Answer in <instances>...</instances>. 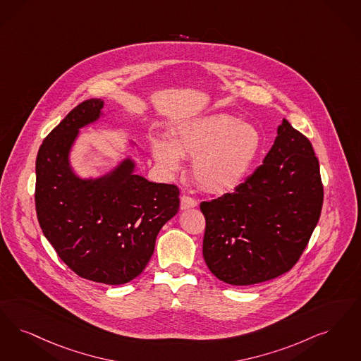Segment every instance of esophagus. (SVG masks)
Here are the masks:
<instances>
[{
	"label": "esophagus",
	"mask_w": 361,
	"mask_h": 361,
	"mask_svg": "<svg viewBox=\"0 0 361 361\" xmlns=\"http://www.w3.org/2000/svg\"><path fill=\"white\" fill-rule=\"evenodd\" d=\"M197 207V200H195L193 197L188 196V195H183L180 199V208L181 209H189V208H195Z\"/></svg>",
	"instance_id": "obj_1"
}]
</instances>
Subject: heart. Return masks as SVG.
Masks as SVG:
<instances>
[{"mask_svg": "<svg viewBox=\"0 0 361 361\" xmlns=\"http://www.w3.org/2000/svg\"><path fill=\"white\" fill-rule=\"evenodd\" d=\"M263 145L259 130L227 114L202 116L184 122L169 142L154 140L152 152L169 172H177L181 159H193L195 181L205 190L224 193L238 187L258 159Z\"/></svg>", "mask_w": 361, "mask_h": 361, "instance_id": "obj_1", "label": "heart"}]
</instances>
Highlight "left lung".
Listing matches in <instances>:
<instances>
[{
  "mask_svg": "<svg viewBox=\"0 0 361 361\" xmlns=\"http://www.w3.org/2000/svg\"><path fill=\"white\" fill-rule=\"evenodd\" d=\"M324 202L312 142L286 119L263 164L231 193L200 204L202 257L220 281L247 286L288 273L302 255Z\"/></svg>",
  "mask_w": 361,
  "mask_h": 361,
  "instance_id": "8db88e82",
  "label": "left lung"
}]
</instances>
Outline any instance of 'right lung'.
Returning <instances> with one entry per match:
<instances>
[{"label": "right lung", "instance_id": "obj_1", "mask_svg": "<svg viewBox=\"0 0 361 361\" xmlns=\"http://www.w3.org/2000/svg\"><path fill=\"white\" fill-rule=\"evenodd\" d=\"M102 107L101 99L79 103L45 137L36 159L35 204L44 236L75 274L122 285L144 271L159 230L178 211L180 190L133 173L130 159L101 178L76 177L70 149Z\"/></svg>", "mask_w": 361, "mask_h": 361}]
</instances>
